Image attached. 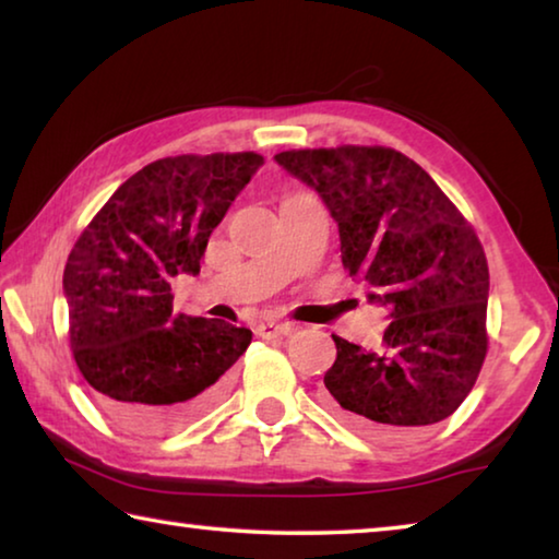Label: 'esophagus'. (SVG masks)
<instances>
[{"mask_svg":"<svg viewBox=\"0 0 559 559\" xmlns=\"http://www.w3.org/2000/svg\"><path fill=\"white\" fill-rule=\"evenodd\" d=\"M290 333V323H278V320H266V323L257 325V335L259 337H278Z\"/></svg>","mask_w":559,"mask_h":559,"instance_id":"esophagus-1","label":"esophagus"}]
</instances>
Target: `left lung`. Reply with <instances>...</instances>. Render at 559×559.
Wrapping results in <instances>:
<instances>
[{
    "label": "left lung",
    "mask_w": 559,
    "mask_h": 559,
    "mask_svg": "<svg viewBox=\"0 0 559 559\" xmlns=\"http://www.w3.org/2000/svg\"><path fill=\"white\" fill-rule=\"evenodd\" d=\"M273 159L316 189L337 224L343 266L390 310L382 353L333 335L328 406L382 437L447 419L476 384L488 347L490 281L476 231L396 150H288Z\"/></svg>",
    "instance_id": "left-lung-1"
}]
</instances>
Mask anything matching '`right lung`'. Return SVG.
<instances>
[{"instance_id":"obj_1","label":"right lung","mask_w":559,"mask_h":559,"mask_svg":"<svg viewBox=\"0 0 559 559\" xmlns=\"http://www.w3.org/2000/svg\"><path fill=\"white\" fill-rule=\"evenodd\" d=\"M263 157L179 155L126 179L69 253L63 296L81 374L112 421L169 433L219 400L251 330L173 313V283L197 276L212 231Z\"/></svg>"}]
</instances>
